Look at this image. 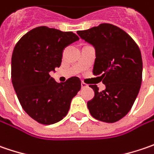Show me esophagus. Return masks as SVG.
Masks as SVG:
<instances>
[{
  "instance_id": "34e87169",
  "label": "esophagus",
  "mask_w": 154,
  "mask_h": 154,
  "mask_svg": "<svg viewBox=\"0 0 154 154\" xmlns=\"http://www.w3.org/2000/svg\"><path fill=\"white\" fill-rule=\"evenodd\" d=\"M81 87H82V89L87 88V87H88V84H86L85 83H82V84H81Z\"/></svg>"
}]
</instances>
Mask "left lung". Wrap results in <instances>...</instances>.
Listing matches in <instances>:
<instances>
[{"label":"left lung","mask_w":154,"mask_h":154,"mask_svg":"<svg viewBox=\"0 0 154 154\" xmlns=\"http://www.w3.org/2000/svg\"><path fill=\"white\" fill-rule=\"evenodd\" d=\"M81 38L95 47L94 75H100L106 89L99 92L90 85L95 97L87 103L90 115L104 122L123 118L134 103L142 81V58L137 44L122 29L103 23L77 31Z\"/></svg>","instance_id":"obj_1"}]
</instances>
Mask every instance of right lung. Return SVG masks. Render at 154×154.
Returning a JSON list of instances; mask_svg holds the SVG:
<instances>
[{
    "label": "right lung",
    "mask_w": 154,
    "mask_h": 154,
    "mask_svg": "<svg viewBox=\"0 0 154 154\" xmlns=\"http://www.w3.org/2000/svg\"><path fill=\"white\" fill-rule=\"evenodd\" d=\"M78 39L72 32L38 26L26 32L14 48L13 86L25 112L38 123L50 125L61 121L81 89L77 77L57 83L49 74L60 66L64 48Z\"/></svg>",
    "instance_id": "right-lung-1"
}]
</instances>
